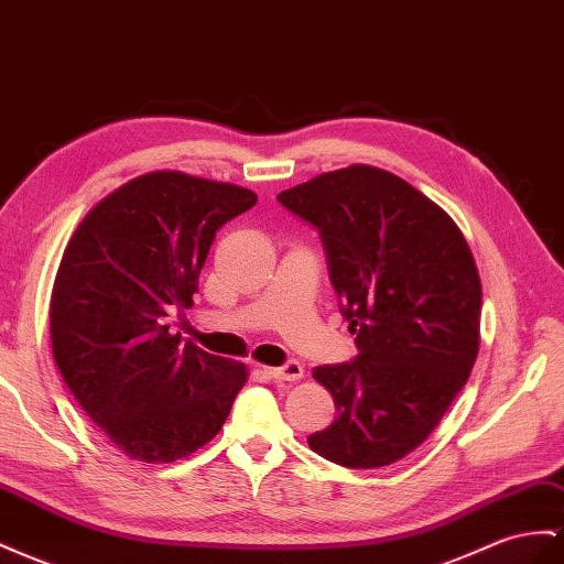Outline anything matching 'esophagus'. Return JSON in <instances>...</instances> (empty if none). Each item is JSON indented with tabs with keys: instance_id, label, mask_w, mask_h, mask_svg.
<instances>
[{
	"instance_id": "esophagus-1",
	"label": "esophagus",
	"mask_w": 564,
	"mask_h": 564,
	"mask_svg": "<svg viewBox=\"0 0 564 564\" xmlns=\"http://www.w3.org/2000/svg\"><path fill=\"white\" fill-rule=\"evenodd\" d=\"M265 372L272 379H278V382H299V379L303 377V365L296 360H289L282 365V368H268Z\"/></svg>"
}]
</instances>
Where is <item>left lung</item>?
Returning a JSON list of instances; mask_svg holds the SVG:
<instances>
[{
    "instance_id": "8db88e82",
    "label": "left lung",
    "mask_w": 564,
    "mask_h": 564,
    "mask_svg": "<svg viewBox=\"0 0 564 564\" xmlns=\"http://www.w3.org/2000/svg\"><path fill=\"white\" fill-rule=\"evenodd\" d=\"M278 202L317 230L358 348L351 362L313 370L337 417L308 446L351 469L401 460L434 432L479 354L481 282L467 241L427 196L372 165L323 173Z\"/></svg>"
}]
</instances>
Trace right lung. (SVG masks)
Wrapping results in <instances>:
<instances>
[{"label":"right lung","instance_id":"obj_1","mask_svg":"<svg viewBox=\"0 0 564 564\" xmlns=\"http://www.w3.org/2000/svg\"><path fill=\"white\" fill-rule=\"evenodd\" d=\"M256 194L173 171L130 180L87 213L54 280L50 327L58 372L113 446L173 463L216 436L241 362L180 346L169 317L192 306L213 237Z\"/></svg>","mask_w":564,"mask_h":564}]
</instances>
